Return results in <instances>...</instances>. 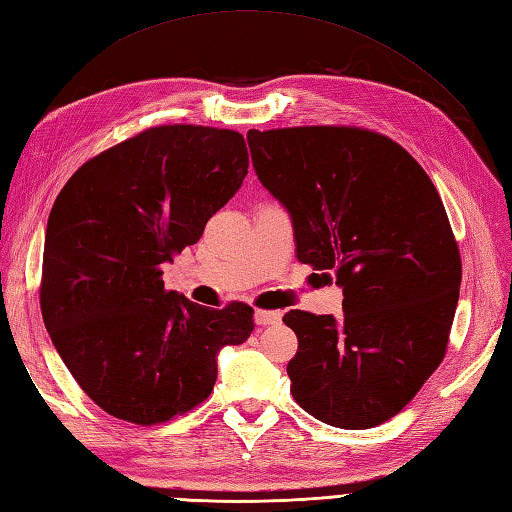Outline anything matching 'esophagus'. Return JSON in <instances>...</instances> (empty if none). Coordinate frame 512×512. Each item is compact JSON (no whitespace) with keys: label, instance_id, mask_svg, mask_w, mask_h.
I'll return each instance as SVG.
<instances>
[{"label":"esophagus","instance_id":"esophagus-1","mask_svg":"<svg viewBox=\"0 0 512 512\" xmlns=\"http://www.w3.org/2000/svg\"><path fill=\"white\" fill-rule=\"evenodd\" d=\"M281 321V314L275 310H255V323L257 325H275Z\"/></svg>","mask_w":512,"mask_h":512}]
</instances>
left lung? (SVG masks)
<instances>
[{"label": "left lung", "instance_id": "obj_1", "mask_svg": "<svg viewBox=\"0 0 512 512\" xmlns=\"http://www.w3.org/2000/svg\"><path fill=\"white\" fill-rule=\"evenodd\" d=\"M259 182L286 206L297 257L332 273L343 317L290 310V391L339 429L394 418L447 352L462 262L431 178L394 140L361 127L250 129Z\"/></svg>", "mask_w": 512, "mask_h": 512}]
</instances>
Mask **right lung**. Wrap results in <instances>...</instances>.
<instances>
[{
  "label": "right lung",
  "mask_w": 512,
  "mask_h": 512,
  "mask_svg": "<svg viewBox=\"0 0 512 512\" xmlns=\"http://www.w3.org/2000/svg\"><path fill=\"white\" fill-rule=\"evenodd\" d=\"M248 173L244 136L149 127L90 158L54 200L41 314L79 387L114 418L160 424L198 407L217 352L253 332V308L165 290L160 264L198 242Z\"/></svg>",
  "instance_id": "add662e5"
}]
</instances>
